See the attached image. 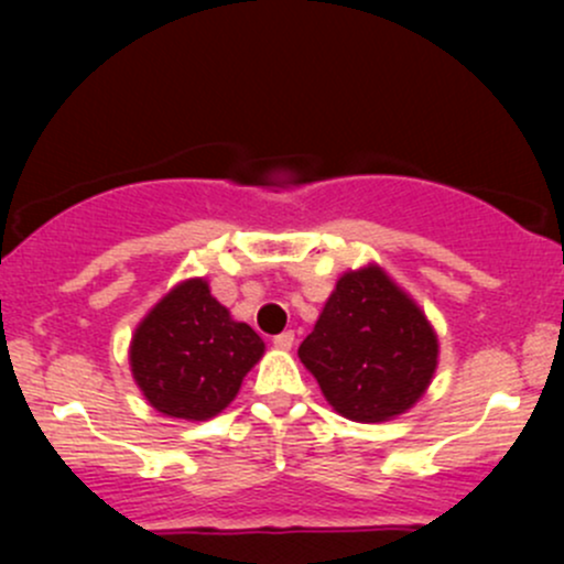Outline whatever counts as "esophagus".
I'll use <instances>...</instances> for the list:
<instances>
[{"instance_id":"esophagus-1","label":"esophagus","mask_w":564,"mask_h":564,"mask_svg":"<svg viewBox=\"0 0 564 564\" xmlns=\"http://www.w3.org/2000/svg\"><path fill=\"white\" fill-rule=\"evenodd\" d=\"M273 345L278 349H291V345H294V332H281L273 336Z\"/></svg>"}]
</instances>
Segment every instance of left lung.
<instances>
[{
    "mask_svg": "<svg viewBox=\"0 0 564 564\" xmlns=\"http://www.w3.org/2000/svg\"><path fill=\"white\" fill-rule=\"evenodd\" d=\"M300 360L336 413L387 422L422 398L437 368V336L422 310L377 264L336 281Z\"/></svg>",
    "mask_w": 564,
    "mask_h": 564,
    "instance_id": "left-lung-1",
    "label": "left lung"
}]
</instances>
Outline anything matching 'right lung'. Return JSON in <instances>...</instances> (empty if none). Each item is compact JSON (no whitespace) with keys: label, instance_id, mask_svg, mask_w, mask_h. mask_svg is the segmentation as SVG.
<instances>
[{"label":"right lung","instance_id":"add662e5","mask_svg":"<svg viewBox=\"0 0 564 564\" xmlns=\"http://www.w3.org/2000/svg\"><path fill=\"white\" fill-rule=\"evenodd\" d=\"M264 341L193 278L161 300L132 336L134 381L156 411L187 422L217 416L241 390Z\"/></svg>","mask_w":564,"mask_h":564}]
</instances>
